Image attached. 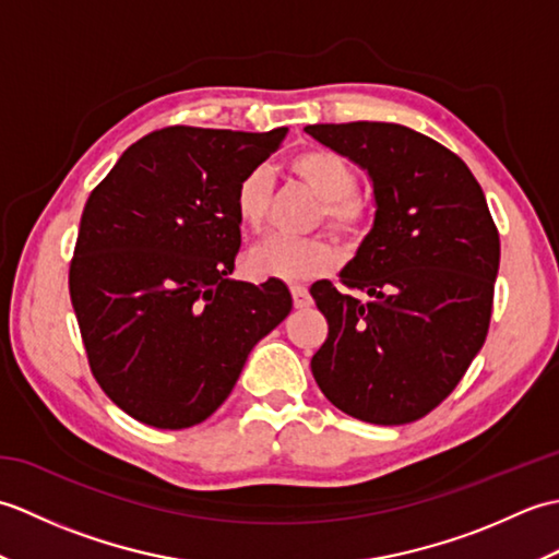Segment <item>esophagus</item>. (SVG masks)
<instances>
[{
  "label": "esophagus",
  "instance_id": "1",
  "mask_svg": "<svg viewBox=\"0 0 559 559\" xmlns=\"http://www.w3.org/2000/svg\"><path fill=\"white\" fill-rule=\"evenodd\" d=\"M290 293H293V302H295V307H298V310H305V307L312 305L310 290H307L305 286H300V283H293Z\"/></svg>",
  "mask_w": 559,
  "mask_h": 559
}]
</instances>
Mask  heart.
<instances>
[{"label": "heart", "instance_id": "obj_1", "mask_svg": "<svg viewBox=\"0 0 559 559\" xmlns=\"http://www.w3.org/2000/svg\"><path fill=\"white\" fill-rule=\"evenodd\" d=\"M290 173L322 199L324 218L336 233H355L367 216V204L353 192L355 173L346 158L329 148H307L288 160ZM235 213L245 228L259 230L269 216V180L261 170L247 173L235 189ZM336 254L324 240H290L273 235L247 257L259 278L307 281L334 266Z\"/></svg>", "mask_w": 559, "mask_h": 559}]
</instances>
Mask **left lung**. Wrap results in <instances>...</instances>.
<instances>
[{
	"instance_id": "left-lung-1",
	"label": "left lung",
	"mask_w": 559,
	"mask_h": 559,
	"mask_svg": "<svg viewBox=\"0 0 559 559\" xmlns=\"http://www.w3.org/2000/svg\"><path fill=\"white\" fill-rule=\"evenodd\" d=\"M305 132L367 173L374 221L312 298L329 322L312 374L343 413L406 425L439 406L488 336L500 235L476 177L456 153L391 122L310 124Z\"/></svg>"
}]
</instances>
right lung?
<instances>
[{
    "mask_svg": "<svg viewBox=\"0 0 559 559\" xmlns=\"http://www.w3.org/2000/svg\"><path fill=\"white\" fill-rule=\"evenodd\" d=\"M264 134L168 127L93 189L69 269L93 377L134 420L182 430L218 411L249 353L293 310L269 278L235 281V189L276 153Z\"/></svg>",
    "mask_w": 559,
    "mask_h": 559,
    "instance_id": "1",
    "label": "right lung"
}]
</instances>
